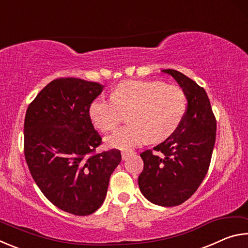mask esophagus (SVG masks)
<instances>
[{
    "label": "esophagus",
    "instance_id": "esophagus-1",
    "mask_svg": "<svg viewBox=\"0 0 248 248\" xmlns=\"http://www.w3.org/2000/svg\"><path fill=\"white\" fill-rule=\"evenodd\" d=\"M132 154L133 153H130V152H123V153H121V157H123L124 161H125V159H128Z\"/></svg>",
    "mask_w": 248,
    "mask_h": 248
}]
</instances>
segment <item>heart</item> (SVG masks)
Masks as SVG:
<instances>
[{
  "label": "heart",
  "mask_w": 248,
  "mask_h": 248,
  "mask_svg": "<svg viewBox=\"0 0 248 248\" xmlns=\"http://www.w3.org/2000/svg\"><path fill=\"white\" fill-rule=\"evenodd\" d=\"M187 110V97L182 87L161 81L128 79L119 83L112 98L97 97L90 116L100 131L111 132L129 114L130 124L107 138V144L131 150L150 139L161 142L170 138L182 124Z\"/></svg>",
  "instance_id": "1"
}]
</instances>
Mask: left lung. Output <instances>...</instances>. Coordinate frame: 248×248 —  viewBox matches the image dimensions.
<instances>
[{
    "label": "left lung",
    "instance_id": "1",
    "mask_svg": "<svg viewBox=\"0 0 248 248\" xmlns=\"http://www.w3.org/2000/svg\"><path fill=\"white\" fill-rule=\"evenodd\" d=\"M173 77L187 97V110L178 129L170 138L140 154L143 171L138 183L152 203L174 207L195 194L208 173L216 143L217 120L203 87L176 70Z\"/></svg>",
    "mask_w": 248,
    "mask_h": 248
}]
</instances>
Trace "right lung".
<instances>
[{
    "label": "right lung",
    "mask_w": 248,
    "mask_h": 248,
    "mask_svg": "<svg viewBox=\"0 0 248 248\" xmlns=\"http://www.w3.org/2000/svg\"><path fill=\"white\" fill-rule=\"evenodd\" d=\"M98 83L53 79L29 104L24 123V154L41 192L59 209L89 216L103 204L120 151L96 153L102 137L90 116L103 92Z\"/></svg>",
    "instance_id": "right-lung-1"
}]
</instances>
